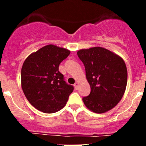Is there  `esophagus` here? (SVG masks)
Returning <instances> with one entry per match:
<instances>
[{"instance_id": "34e87169", "label": "esophagus", "mask_w": 146, "mask_h": 146, "mask_svg": "<svg viewBox=\"0 0 146 146\" xmlns=\"http://www.w3.org/2000/svg\"><path fill=\"white\" fill-rule=\"evenodd\" d=\"M78 86H79V83H78V82H76V83L74 84L75 89H76V90H78Z\"/></svg>"}]
</instances>
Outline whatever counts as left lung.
<instances>
[{
  "label": "left lung",
  "instance_id": "left-lung-1",
  "mask_svg": "<svg viewBox=\"0 0 146 146\" xmlns=\"http://www.w3.org/2000/svg\"><path fill=\"white\" fill-rule=\"evenodd\" d=\"M90 86L89 96L82 98L85 107L97 114L114 108L121 100L127 84V68L123 58L100 46L78 50Z\"/></svg>",
  "mask_w": 146,
  "mask_h": 146
}]
</instances>
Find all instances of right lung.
I'll return each mask as SVG.
<instances>
[{
  "label": "right lung",
  "mask_w": 146,
  "mask_h": 146,
  "mask_svg": "<svg viewBox=\"0 0 146 146\" xmlns=\"http://www.w3.org/2000/svg\"><path fill=\"white\" fill-rule=\"evenodd\" d=\"M70 51L48 44L32 53L21 70V86L29 102L39 111L55 113L65 107L73 87L64 80L58 71L61 61Z\"/></svg>",
  "instance_id": "obj_1"
}]
</instances>
